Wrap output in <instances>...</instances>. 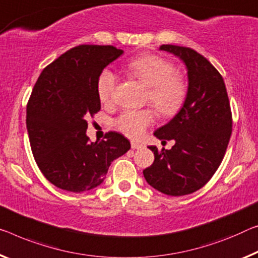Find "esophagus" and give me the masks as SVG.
Masks as SVG:
<instances>
[{
  "label": "esophagus",
  "mask_w": 258,
  "mask_h": 258,
  "mask_svg": "<svg viewBox=\"0 0 258 258\" xmlns=\"http://www.w3.org/2000/svg\"><path fill=\"white\" fill-rule=\"evenodd\" d=\"M143 148V145L140 144V143H136V142H132V149L134 150H140Z\"/></svg>",
  "instance_id": "esophagus-1"
}]
</instances>
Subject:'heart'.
<instances>
[{"label": "heart", "mask_w": 258, "mask_h": 258, "mask_svg": "<svg viewBox=\"0 0 258 258\" xmlns=\"http://www.w3.org/2000/svg\"><path fill=\"white\" fill-rule=\"evenodd\" d=\"M126 71L133 78L142 83L146 91V102L160 116L170 117L179 113L188 93L185 77L175 66L166 58L153 54H145L129 63ZM117 77L112 70H102L98 77L97 92L102 102L112 100L116 89ZM153 123V113L149 109L126 110L116 120L120 132L132 138L140 137Z\"/></svg>", "instance_id": "heart-1"}]
</instances>
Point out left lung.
Masks as SVG:
<instances>
[{
    "label": "left lung",
    "mask_w": 258,
    "mask_h": 258,
    "mask_svg": "<svg viewBox=\"0 0 258 258\" xmlns=\"http://www.w3.org/2000/svg\"><path fill=\"white\" fill-rule=\"evenodd\" d=\"M188 70V93L180 112L154 132L161 141H175L170 150L149 146L154 161L143 170L148 183L165 195L195 192L210 181L224 159L232 134L227 91L215 67L188 47L162 45Z\"/></svg>",
    "instance_id": "1"
}]
</instances>
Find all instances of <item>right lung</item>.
I'll use <instances>...</instances> for the list:
<instances>
[{"mask_svg": "<svg viewBox=\"0 0 258 258\" xmlns=\"http://www.w3.org/2000/svg\"><path fill=\"white\" fill-rule=\"evenodd\" d=\"M123 54L114 46L81 45L47 66L26 107L31 150L43 176L71 192L101 184L116 158L130 149L123 135L109 132L90 142L88 118L100 110L99 75Z\"/></svg>", "mask_w": 258, "mask_h": 258, "instance_id": "add662e5", "label": "right lung"}]
</instances>
